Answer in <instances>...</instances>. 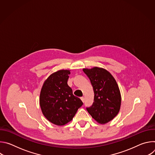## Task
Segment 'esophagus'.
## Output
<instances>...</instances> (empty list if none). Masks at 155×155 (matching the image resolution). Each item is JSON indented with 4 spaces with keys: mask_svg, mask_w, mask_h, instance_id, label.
<instances>
[{
    "mask_svg": "<svg viewBox=\"0 0 155 155\" xmlns=\"http://www.w3.org/2000/svg\"><path fill=\"white\" fill-rule=\"evenodd\" d=\"M80 99H81V100L82 101V102H84V97H81Z\"/></svg>",
    "mask_w": 155,
    "mask_h": 155,
    "instance_id": "34e87169",
    "label": "esophagus"
}]
</instances>
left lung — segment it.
<instances>
[{
    "label": "left lung",
    "instance_id": "obj_1",
    "mask_svg": "<svg viewBox=\"0 0 155 155\" xmlns=\"http://www.w3.org/2000/svg\"><path fill=\"white\" fill-rule=\"evenodd\" d=\"M83 71L90 80L94 93V102L91 107H86L87 111L97 122L105 124L120 111L121 97L117 83L104 69L95 67Z\"/></svg>",
    "mask_w": 155,
    "mask_h": 155
}]
</instances>
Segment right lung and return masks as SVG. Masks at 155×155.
Wrapping results in <instances>:
<instances>
[{
  "mask_svg": "<svg viewBox=\"0 0 155 155\" xmlns=\"http://www.w3.org/2000/svg\"><path fill=\"white\" fill-rule=\"evenodd\" d=\"M69 70H60L44 82L40 94V105L45 117L51 123L62 126L71 121L83 104L68 84Z\"/></svg>",
  "mask_w": 155,
  "mask_h": 155,
  "instance_id": "1",
  "label": "right lung"
}]
</instances>
